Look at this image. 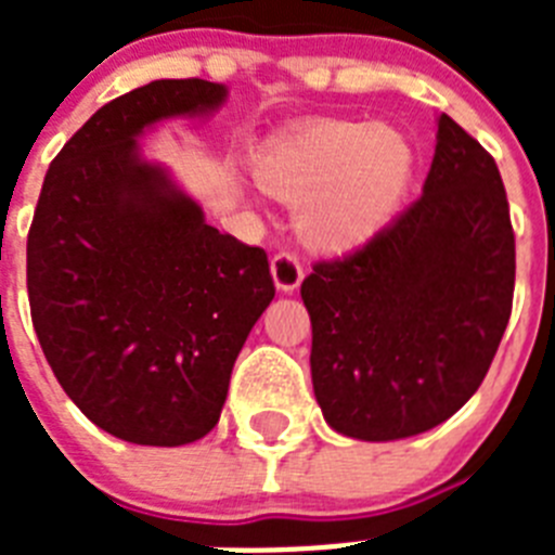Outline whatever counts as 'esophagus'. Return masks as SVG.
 Wrapping results in <instances>:
<instances>
[{"label": "esophagus", "mask_w": 555, "mask_h": 555, "mask_svg": "<svg viewBox=\"0 0 555 555\" xmlns=\"http://www.w3.org/2000/svg\"><path fill=\"white\" fill-rule=\"evenodd\" d=\"M272 281L278 292L292 294L294 288L302 283V267L297 261V255L292 253H278L272 258Z\"/></svg>", "instance_id": "obj_1"}]
</instances>
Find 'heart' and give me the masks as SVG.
I'll use <instances>...</instances> for the list:
<instances>
[{
	"instance_id": "b5f03b06",
	"label": "heart",
	"mask_w": 555,
	"mask_h": 555,
	"mask_svg": "<svg viewBox=\"0 0 555 555\" xmlns=\"http://www.w3.org/2000/svg\"><path fill=\"white\" fill-rule=\"evenodd\" d=\"M416 146L377 121H320L274 141L255 160V180L300 208V235L322 253L375 238L409 199Z\"/></svg>"
}]
</instances>
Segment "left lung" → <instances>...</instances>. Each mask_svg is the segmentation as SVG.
<instances>
[{"label": "left lung", "instance_id": "left-lung-1", "mask_svg": "<svg viewBox=\"0 0 555 555\" xmlns=\"http://www.w3.org/2000/svg\"><path fill=\"white\" fill-rule=\"evenodd\" d=\"M423 197L302 281L325 423L361 442L442 425L487 377L512 317L514 230L494 158L448 113Z\"/></svg>", "mask_w": 555, "mask_h": 555}]
</instances>
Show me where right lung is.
<instances>
[{
	"instance_id": "add662e5",
	"label": "right lung",
	"mask_w": 555,
	"mask_h": 555,
	"mask_svg": "<svg viewBox=\"0 0 555 555\" xmlns=\"http://www.w3.org/2000/svg\"><path fill=\"white\" fill-rule=\"evenodd\" d=\"M228 86L155 80L107 102L43 178L27 238L38 341L77 409L116 439L197 442L219 423L230 372L274 297L267 253L205 222L139 139L208 119Z\"/></svg>"
}]
</instances>
